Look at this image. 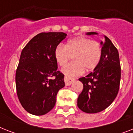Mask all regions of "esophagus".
Here are the masks:
<instances>
[{"instance_id":"1","label":"esophagus","mask_w":133,"mask_h":133,"mask_svg":"<svg viewBox=\"0 0 133 133\" xmlns=\"http://www.w3.org/2000/svg\"><path fill=\"white\" fill-rule=\"evenodd\" d=\"M75 81V79H72V78H68V77H65L64 81L65 85H70L72 83Z\"/></svg>"}]
</instances>
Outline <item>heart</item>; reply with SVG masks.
<instances>
[{
	"label": "heart",
	"mask_w": 133,
	"mask_h": 133,
	"mask_svg": "<svg viewBox=\"0 0 133 133\" xmlns=\"http://www.w3.org/2000/svg\"><path fill=\"white\" fill-rule=\"evenodd\" d=\"M102 55L101 44L98 41L87 37L71 39L66 45H58L54 50V57L60 66L63 67L73 56V61L62 69L66 77L79 76L85 70L90 72L99 65Z\"/></svg>",
	"instance_id": "heart-1"
}]
</instances>
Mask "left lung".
Returning a JSON list of instances; mask_svg holds the SVG:
<instances>
[{
    "label": "left lung",
    "instance_id": "obj_1",
    "mask_svg": "<svg viewBox=\"0 0 133 133\" xmlns=\"http://www.w3.org/2000/svg\"><path fill=\"white\" fill-rule=\"evenodd\" d=\"M95 35L97 32H87ZM101 42L102 55L99 65L86 77L79 80L83 89L77 99V105L86 113H97L107 108L119 92L121 66L117 49L107 36Z\"/></svg>",
    "mask_w": 133,
    "mask_h": 133
}]
</instances>
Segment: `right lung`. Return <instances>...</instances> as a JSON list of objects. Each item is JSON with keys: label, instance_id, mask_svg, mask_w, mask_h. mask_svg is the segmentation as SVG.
Returning a JSON list of instances; mask_svg holds the SVG:
<instances>
[{"label": "right lung", "instance_id": "add662e5", "mask_svg": "<svg viewBox=\"0 0 133 133\" xmlns=\"http://www.w3.org/2000/svg\"><path fill=\"white\" fill-rule=\"evenodd\" d=\"M66 36L63 32H42L22 50L16 87L21 104L29 113L40 116L50 112L58 90L65 86L64 75L57 70L54 50Z\"/></svg>", "mask_w": 133, "mask_h": 133}]
</instances>
